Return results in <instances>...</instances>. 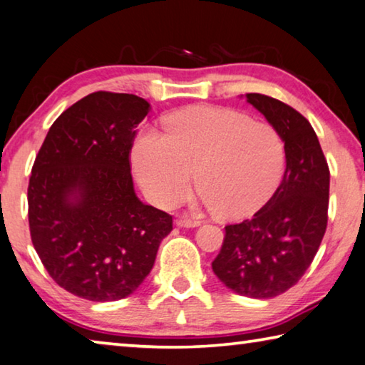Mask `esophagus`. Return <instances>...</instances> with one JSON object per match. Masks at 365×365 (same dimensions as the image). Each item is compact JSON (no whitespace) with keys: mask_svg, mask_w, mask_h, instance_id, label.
<instances>
[{"mask_svg":"<svg viewBox=\"0 0 365 365\" xmlns=\"http://www.w3.org/2000/svg\"><path fill=\"white\" fill-rule=\"evenodd\" d=\"M175 224L178 227H183V228H193V227H197L201 224L200 220H195V219H188V217H180L175 220Z\"/></svg>","mask_w":365,"mask_h":365,"instance_id":"obj_1","label":"esophagus"}]
</instances>
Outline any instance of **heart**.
I'll use <instances>...</instances> for the list:
<instances>
[{
	"label": "heart",
	"mask_w": 365,
	"mask_h": 365,
	"mask_svg": "<svg viewBox=\"0 0 365 365\" xmlns=\"http://www.w3.org/2000/svg\"><path fill=\"white\" fill-rule=\"evenodd\" d=\"M135 177L145 195L169 207L193 182L220 219L257 212L275 195L287 168V145L267 122L238 110L196 106L170 115L164 133L145 128L132 148Z\"/></svg>",
	"instance_id": "1"
}]
</instances>
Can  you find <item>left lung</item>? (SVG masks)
<instances>
[{
  "label": "left lung",
  "mask_w": 365,
  "mask_h": 365,
  "mask_svg": "<svg viewBox=\"0 0 365 365\" xmlns=\"http://www.w3.org/2000/svg\"><path fill=\"white\" fill-rule=\"evenodd\" d=\"M246 101L282 133L287 169L255 217L225 227L212 270L232 292L269 299L296 285L317 255L329 220L330 170L304 115L265 95L248 93Z\"/></svg>",
  "instance_id": "obj_1"
}]
</instances>
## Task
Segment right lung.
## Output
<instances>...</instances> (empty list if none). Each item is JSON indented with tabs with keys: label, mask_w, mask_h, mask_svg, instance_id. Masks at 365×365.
I'll return each instance as SVG.
<instances>
[{
	"label": "right lung",
	"mask_w": 365,
	"mask_h": 365,
	"mask_svg": "<svg viewBox=\"0 0 365 365\" xmlns=\"http://www.w3.org/2000/svg\"><path fill=\"white\" fill-rule=\"evenodd\" d=\"M137 95L96 91L49 128L29 182L34 248L51 279L78 298H127L150 274L172 215L135 195V127L150 113Z\"/></svg>",
	"instance_id": "obj_1"
}]
</instances>
